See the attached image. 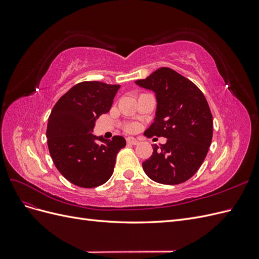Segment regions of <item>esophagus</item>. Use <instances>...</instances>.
<instances>
[{"label":"esophagus","instance_id":"obj_1","mask_svg":"<svg viewBox=\"0 0 259 259\" xmlns=\"http://www.w3.org/2000/svg\"><path fill=\"white\" fill-rule=\"evenodd\" d=\"M126 143L128 144V145H133V146H135V145H138V140L137 139H135V138H133V137H128V138H126Z\"/></svg>","mask_w":259,"mask_h":259}]
</instances>
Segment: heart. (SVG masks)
Instances as JSON below:
<instances>
[{"mask_svg":"<svg viewBox=\"0 0 259 259\" xmlns=\"http://www.w3.org/2000/svg\"><path fill=\"white\" fill-rule=\"evenodd\" d=\"M132 128H133V127H130V128H128V130H132Z\"/></svg>","mask_w":259,"mask_h":259,"instance_id":"heart-1","label":"heart"}]
</instances>
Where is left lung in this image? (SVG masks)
Instances as JSON below:
<instances>
[{
  "instance_id": "1",
  "label": "left lung",
  "mask_w": 259,
  "mask_h": 259,
  "mask_svg": "<svg viewBox=\"0 0 259 259\" xmlns=\"http://www.w3.org/2000/svg\"><path fill=\"white\" fill-rule=\"evenodd\" d=\"M135 83L152 91L156 99L153 123L145 135L167 138L166 144L152 146V155L143 163L145 173L155 183L182 184L197 173L211 143L213 116L207 101L197 85L169 68Z\"/></svg>"
}]
</instances>
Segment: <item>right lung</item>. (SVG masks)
I'll use <instances>...</instances> for the list:
<instances>
[{
  "mask_svg": "<svg viewBox=\"0 0 259 259\" xmlns=\"http://www.w3.org/2000/svg\"><path fill=\"white\" fill-rule=\"evenodd\" d=\"M120 85L81 82L54 106L46 137L55 166L70 183L82 188L105 184L113 173L115 158L126 146L122 136L107 140L93 134L98 117L107 113Z\"/></svg>",
  "mask_w": 259,
  "mask_h": 259,
  "instance_id": "add662e5",
  "label": "right lung"
}]
</instances>
